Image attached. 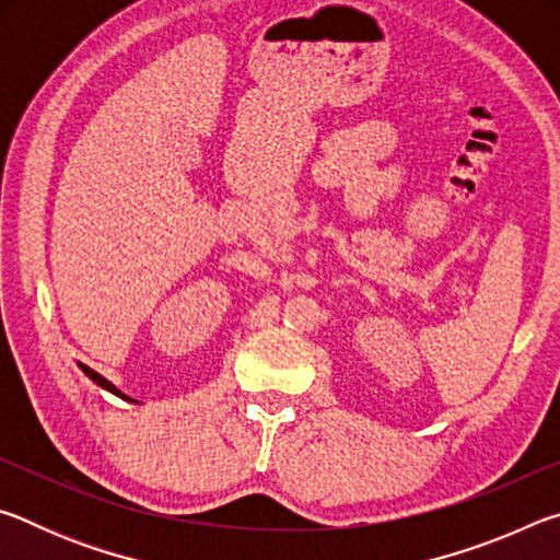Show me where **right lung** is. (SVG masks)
<instances>
[{
    "mask_svg": "<svg viewBox=\"0 0 560 560\" xmlns=\"http://www.w3.org/2000/svg\"><path fill=\"white\" fill-rule=\"evenodd\" d=\"M81 371H83V373H86V375L91 377V381H93V383H98L101 387H106V390H110L113 395H118V397H122V400H130V397H126V395H122V393L118 390V387H116V385H113V383H108V381H106V377H103V375H98L96 371H91V368H89V365H81Z\"/></svg>",
    "mask_w": 560,
    "mask_h": 560,
    "instance_id": "1",
    "label": "right lung"
}]
</instances>
